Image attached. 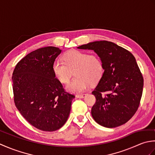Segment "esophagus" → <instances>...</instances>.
I'll use <instances>...</instances> for the list:
<instances>
[{"label":"esophagus","instance_id":"1","mask_svg":"<svg viewBox=\"0 0 155 155\" xmlns=\"http://www.w3.org/2000/svg\"><path fill=\"white\" fill-rule=\"evenodd\" d=\"M85 96H86V94H77V97H78V98H84Z\"/></svg>","mask_w":155,"mask_h":155}]
</instances>
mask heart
Instances as JSON below:
<instances>
[{"label":"heart","instance_id":"heart-1","mask_svg":"<svg viewBox=\"0 0 155 155\" xmlns=\"http://www.w3.org/2000/svg\"><path fill=\"white\" fill-rule=\"evenodd\" d=\"M64 61L56 60L52 64V72L56 78L62 84L67 83L74 71L76 78L70 82L66 89L72 93L80 94L86 91L91 84L100 81L104 73V64L97 54L72 50L66 52Z\"/></svg>","mask_w":155,"mask_h":155}]
</instances>
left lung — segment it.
Returning <instances> with one entry per match:
<instances>
[{
    "label": "left lung",
    "mask_w": 155,
    "mask_h": 155,
    "mask_svg": "<svg viewBox=\"0 0 155 155\" xmlns=\"http://www.w3.org/2000/svg\"><path fill=\"white\" fill-rule=\"evenodd\" d=\"M93 50L104 64V73L92 92L96 103L92 117L101 126L125 124L135 114L142 97L144 80L133 54L112 42L94 41L77 47Z\"/></svg>",
    "instance_id": "left-lung-1"
}]
</instances>
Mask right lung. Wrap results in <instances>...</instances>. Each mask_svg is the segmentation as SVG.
Listing matches in <instances>:
<instances>
[{
  "instance_id": "right-lung-1",
  "label": "right lung",
  "mask_w": 155,
  "mask_h": 155,
  "mask_svg": "<svg viewBox=\"0 0 155 155\" xmlns=\"http://www.w3.org/2000/svg\"><path fill=\"white\" fill-rule=\"evenodd\" d=\"M61 52L54 47L38 48L22 58L12 73L16 107L29 123L43 131L63 126L75 97L64 91L52 72V64Z\"/></svg>"
}]
</instances>
